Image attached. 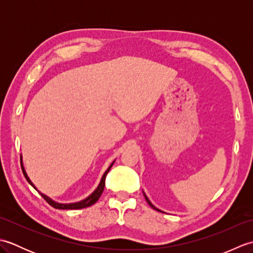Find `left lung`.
Instances as JSON below:
<instances>
[{"mask_svg":"<svg viewBox=\"0 0 253 253\" xmlns=\"http://www.w3.org/2000/svg\"><path fill=\"white\" fill-rule=\"evenodd\" d=\"M143 195H144V193H143ZM144 198H146V200H147V202L149 203V206H150V207H151V208H152V209H154V210H157V211H159V210H158L157 208H155V207L153 206V204H152L151 202H150V200H149V199L147 198V196H146V195H144Z\"/></svg>","mask_w":253,"mask_h":253,"instance_id":"8db88e82","label":"left lung"}]
</instances>
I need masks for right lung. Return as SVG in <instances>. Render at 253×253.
<instances>
[{"label":"right lung","instance_id":"add662e5","mask_svg":"<svg viewBox=\"0 0 253 253\" xmlns=\"http://www.w3.org/2000/svg\"><path fill=\"white\" fill-rule=\"evenodd\" d=\"M113 164H114V163H112V164L110 165V168L105 170V173L103 174V176H102V178H101V181H100V184H99L98 188H96V189H95L92 193H91V195H90L87 199H84V200H83V201L77 202V203L63 204V203H57V202H55V201L51 200V199H50L49 197H46L45 195H43V193H40V195L42 196V198H43L44 200H45L47 203L50 204L51 207H53L54 209H58V210H78V209H84V208L91 207V206H92V204H94L96 201L99 200V198L101 197L102 192H103V190H104V186H105V177H106L107 173H109V171H110V169H111V168H112V165H113ZM21 169H23V173H24V175H25V177H26V179L28 180L29 184H30L32 187H34L35 189H36L35 185L32 184L31 180L29 179V177L27 176L26 171H25V169H24V166H23V164H21Z\"/></svg>","mask_w":253,"mask_h":253}]
</instances>
